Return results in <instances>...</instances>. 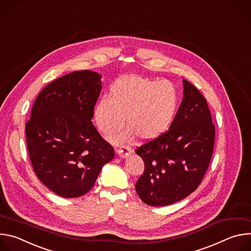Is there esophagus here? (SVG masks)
I'll return each instance as SVG.
<instances>
[{"mask_svg":"<svg viewBox=\"0 0 251 251\" xmlns=\"http://www.w3.org/2000/svg\"><path fill=\"white\" fill-rule=\"evenodd\" d=\"M117 154L121 159H126L131 155V149L129 147H121L117 150Z\"/></svg>","mask_w":251,"mask_h":251,"instance_id":"34e87169","label":"esophagus"}]
</instances>
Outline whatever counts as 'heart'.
I'll list each match as a JSON object with an SVG mask.
<instances>
[{
	"instance_id": "b5f03b06",
	"label": "heart",
	"mask_w": 251,
	"mask_h": 251,
	"mask_svg": "<svg viewBox=\"0 0 251 251\" xmlns=\"http://www.w3.org/2000/svg\"><path fill=\"white\" fill-rule=\"evenodd\" d=\"M176 103V91L171 82L126 76L112 84L108 98L96 103L94 119L100 132L110 134L123 127L126 117L129 128L109 138L116 145L131 141L136 135L150 141L169 129Z\"/></svg>"
}]
</instances>
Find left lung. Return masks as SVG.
<instances>
[{"label":"left lung","mask_w":251,"mask_h":251,"mask_svg":"<svg viewBox=\"0 0 251 251\" xmlns=\"http://www.w3.org/2000/svg\"><path fill=\"white\" fill-rule=\"evenodd\" d=\"M183 99L169 131L136 149L145 171L135 188L148 205L176 202L201 184L214 144V125L205 98L183 79Z\"/></svg>","instance_id":"8db88e82"}]
</instances>
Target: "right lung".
<instances>
[{"mask_svg":"<svg viewBox=\"0 0 251 251\" xmlns=\"http://www.w3.org/2000/svg\"><path fill=\"white\" fill-rule=\"evenodd\" d=\"M102 76L90 70L68 74L47 85L25 124L29 159L40 181L63 198L93 187L114 150L92 124Z\"/></svg>","mask_w":251,"mask_h":251,"instance_id":"1","label":"right lung"}]
</instances>
